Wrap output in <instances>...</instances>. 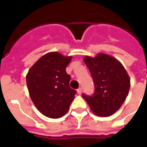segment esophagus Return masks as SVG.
Segmentation results:
<instances>
[{"mask_svg":"<svg viewBox=\"0 0 147 147\" xmlns=\"http://www.w3.org/2000/svg\"><path fill=\"white\" fill-rule=\"evenodd\" d=\"M82 92H83V90H82V88H79V89L77 90V93L79 94H82Z\"/></svg>","mask_w":147,"mask_h":147,"instance_id":"obj_1","label":"esophagus"}]
</instances>
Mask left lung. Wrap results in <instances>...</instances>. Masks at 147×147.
<instances>
[{
    "label": "left lung",
    "instance_id": "1",
    "mask_svg": "<svg viewBox=\"0 0 147 147\" xmlns=\"http://www.w3.org/2000/svg\"><path fill=\"white\" fill-rule=\"evenodd\" d=\"M94 83L92 96L83 94L93 113L109 117L123 105L130 89L128 74L120 61L105 53L83 59Z\"/></svg>",
    "mask_w": 147,
    "mask_h": 147
}]
</instances>
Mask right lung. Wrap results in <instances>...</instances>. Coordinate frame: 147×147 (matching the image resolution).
I'll use <instances>...</instances> for the list:
<instances>
[{
  "label": "right lung",
  "mask_w": 147,
  "mask_h": 147,
  "mask_svg": "<svg viewBox=\"0 0 147 147\" xmlns=\"http://www.w3.org/2000/svg\"><path fill=\"white\" fill-rule=\"evenodd\" d=\"M71 57L51 52L43 55L30 67L26 77L30 97L45 117L60 118L69 109L76 91L69 86L66 67Z\"/></svg>",
  "instance_id": "add662e5"
}]
</instances>
